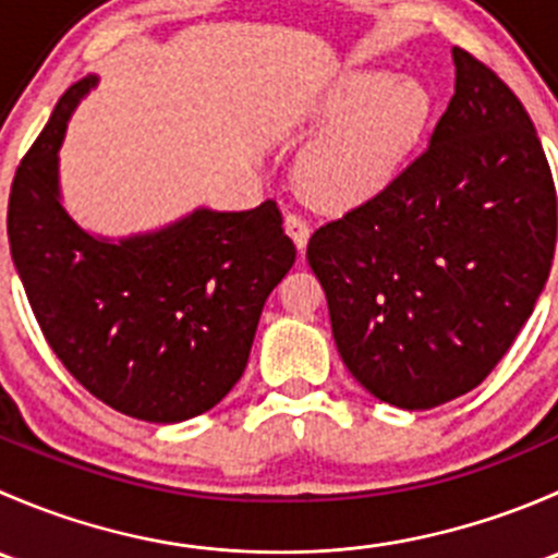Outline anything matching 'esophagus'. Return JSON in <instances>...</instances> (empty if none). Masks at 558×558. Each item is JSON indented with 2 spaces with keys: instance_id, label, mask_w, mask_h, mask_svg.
I'll return each instance as SVG.
<instances>
[{
  "instance_id": "esophagus-1",
  "label": "esophagus",
  "mask_w": 558,
  "mask_h": 558,
  "mask_svg": "<svg viewBox=\"0 0 558 558\" xmlns=\"http://www.w3.org/2000/svg\"><path fill=\"white\" fill-rule=\"evenodd\" d=\"M286 232H289V238L294 240V245L305 247L307 245V238H311V223H307L305 216H300V213H289L286 216Z\"/></svg>"
}]
</instances>
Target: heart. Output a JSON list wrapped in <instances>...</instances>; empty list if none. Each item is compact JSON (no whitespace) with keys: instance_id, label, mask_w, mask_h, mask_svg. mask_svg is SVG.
Wrapping results in <instances>:
<instances>
[{"instance_id":"obj_1","label":"heart","mask_w":558,"mask_h":558,"mask_svg":"<svg viewBox=\"0 0 558 558\" xmlns=\"http://www.w3.org/2000/svg\"><path fill=\"white\" fill-rule=\"evenodd\" d=\"M329 110L342 126L305 154L300 165L302 189L324 205H356L378 194L424 137L432 94L418 81L364 70L340 83Z\"/></svg>"}]
</instances>
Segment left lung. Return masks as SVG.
<instances>
[{"label":"left lung","mask_w":558,"mask_h":558,"mask_svg":"<svg viewBox=\"0 0 558 558\" xmlns=\"http://www.w3.org/2000/svg\"><path fill=\"white\" fill-rule=\"evenodd\" d=\"M453 64L424 154L307 243L348 373L404 410L486 380L556 251L554 174L532 118L475 56L453 48Z\"/></svg>","instance_id":"1"}]
</instances>
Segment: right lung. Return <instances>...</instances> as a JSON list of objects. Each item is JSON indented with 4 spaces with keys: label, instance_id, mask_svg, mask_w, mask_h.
<instances>
[{
    "label": "right lung",
    "instance_id": "right-lung-1",
    "mask_svg": "<svg viewBox=\"0 0 558 558\" xmlns=\"http://www.w3.org/2000/svg\"><path fill=\"white\" fill-rule=\"evenodd\" d=\"M66 88L10 185L8 238L32 313L72 378L150 424L216 408L240 375L269 291L296 247L275 199L253 210H194L126 240L92 238L59 202V148L77 102Z\"/></svg>",
    "mask_w": 558,
    "mask_h": 558
}]
</instances>
